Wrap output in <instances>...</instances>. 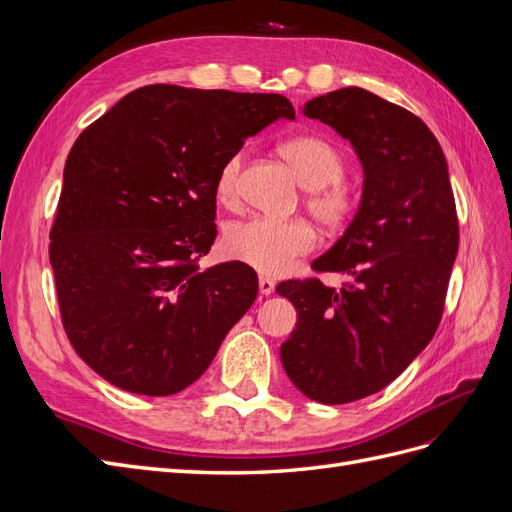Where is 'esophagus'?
<instances>
[{
	"mask_svg": "<svg viewBox=\"0 0 512 512\" xmlns=\"http://www.w3.org/2000/svg\"><path fill=\"white\" fill-rule=\"evenodd\" d=\"M258 288H260V294H265L267 297V294H271L275 290V282L271 280V277H260Z\"/></svg>",
	"mask_w": 512,
	"mask_h": 512,
	"instance_id": "1",
	"label": "esophagus"
}]
</instances>
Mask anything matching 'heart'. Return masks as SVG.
I'll list each match as a JSON object with an SVG mask.
<instances>
[{
  "mask_svg": "<svg viewBox=\"0 0 512 512\" xmlns=\"http://www.w3.org/2000/svg\"><path fill=\"white\" fill-rule=\"evenodd\" d=\"M280 153L305 185V209L324 230L344 228L361 207L359 183L346 179V156L333 141L316 134L288 138ZM245 153L237 151L222 164L215 179V196L222 205H235ZM316 235L303 220H271L256 215L230 224L224 232V250L230 258L265 275L288 273L294 262L309 254Z\"/></svg>",
  "mask_w": 512,
  "mask_h": 512,
  "instance_id": "obj_1",
  "label": "heart"
}]
</instances>
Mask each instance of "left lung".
Instances as JSON below:
<instances>
[{
    "label": "left lung",
    "mask_w": 512,
    "mask_h": 512,
    "mask_svg": "<svg viewBox=\"0 0 512 512\" xmlns=\"http://www.w3.org/2000/svg\"><path fill=\"white\" fill-rule=\"evenodd\" d=\"M303 113L348 138L365 188L352 224L312 262V271L348 282L277 286L297 309L280 356L305 397L350 404L391 384L436 335L459 250L457 207L438 138L404 106L344 87L309 100Z\"/></svg>",
    "instance_id": "left-lung-1"
}]
</instances>
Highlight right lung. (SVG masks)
<instances>
[{"mask_svg":"<svg viewBox=\"0 0 512 512\" xmlns=\"http://www.w3.org/2000/svg\"><path fill=\"white\" fill-rule=\"evenodd\" d=\"M280 94L145 85L72 145L49 258L72 348L119 389L166 397L205 374L258 277L198 269L215 239L222 164L275 119Z\"/></svg>","mask_w":512,"mask_h":512,"instance_id":"add662e5","label":"right lung"}]
</instances>
